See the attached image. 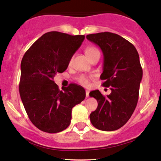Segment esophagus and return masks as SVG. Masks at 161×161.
I'll return each mask as SVG.
<instances>
[{
    "label": "esophagus",
    "instance_id": "1",
    "mask_svg": "<svg viewBox=\"0 0 161 161\" xmlns=\"http://www.w3.org/2000/svg\"><path fill=\"white\" fill-rule=\"evenodd\" d=\"M86 97H89V91L86 90Z\"/></svg>",
    "mask_w": 161,
    "mask_h": 161
}]
</instances>
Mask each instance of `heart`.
I'll return each instance as SVG.
<instances>
[{
	"instance_id": "obj_1",
	"label": "heart",
	"mask_w": 161,
	"mask_h": 161,
	"mask_svg": "<svg viewBox=\"0 0 161 161\" xmlns=\"http://www.w3.org/2000/svg\"><path fill=\"white\" fill-rule=\"evenodd\" d=\"M97 52H99L98 50H97V48H95V47H88V48L86 50V55L88 57L91 56V55L94 54V53H97ZM71 61H72V60H70V63H71ZM79 82L81 83V84L85 85V86L88 85V79H87L86 77H85V76L79 77Z\"/></svg>"
}]
</instances>
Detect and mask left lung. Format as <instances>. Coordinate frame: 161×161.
I'll return each mask as SVG.
<instances>
[{"label": "left lung", "instance_id": "left-lung-1", "mask_svg": "<svg viewBox=\"0 0 161 161\" xmlns=\"http://www.w3.org/2000/svg\"><path fill=\"white\" fill-rule=\"evenodd\" d=\"M87 39L99 46L104 55L102 86L111 87L107 97L98 90L89 93L97 101V108L90 114L92 124L102 131H114L124 125L138 103L142 68L135 46L112 32L90 34Z\"/></svg>", "mask_w": 161, "mask_h": 161}]
</instances>
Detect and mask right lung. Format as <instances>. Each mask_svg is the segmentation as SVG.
Listing matches in <instances>:
<instances>
[{
  "label": "right lung",
  "mask_w": 161,
  "mask_h": 161,
  "mask_svg": "<svg viewBox=\"0 0 161 161\" xmlns=\"http://www.w3.org/2000/svg\"><path fill=\"white\" fill-rule=\"evenodd\" d=\"M85 36L49 32L25 52L21 62L19 95L31 122L40 130L57 133L69 126L72 109L86 97L84 88L70 84L60 91L53 81L67 69Z\"/></svg>",
  "instance_id": "1"
}]
</instances>
